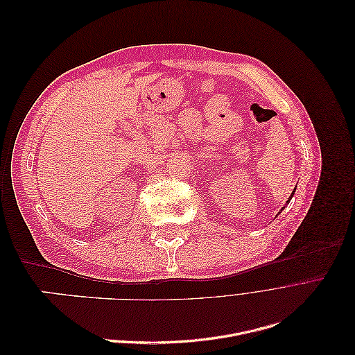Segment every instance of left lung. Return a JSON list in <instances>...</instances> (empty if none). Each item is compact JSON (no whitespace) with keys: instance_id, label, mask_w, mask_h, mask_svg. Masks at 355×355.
Masks as SVG:
<instances>
[{"instance_id":"8db88e82","label":"left lung","mask_w":355,"mask_h":355,"mask_svg":"<svg viewBox=\"0 0 355 355\" xmlns=\"http://www.w3.org/2000/svg\"><path fill=\"white\" fill-rule=\"evenodd\" d=\"M293 194H295V189H293V192H292V196H290V198H292V197H293ZM290 198H288V200H287V202H288V201H290Z\"/></svg>"}]
</instances>
